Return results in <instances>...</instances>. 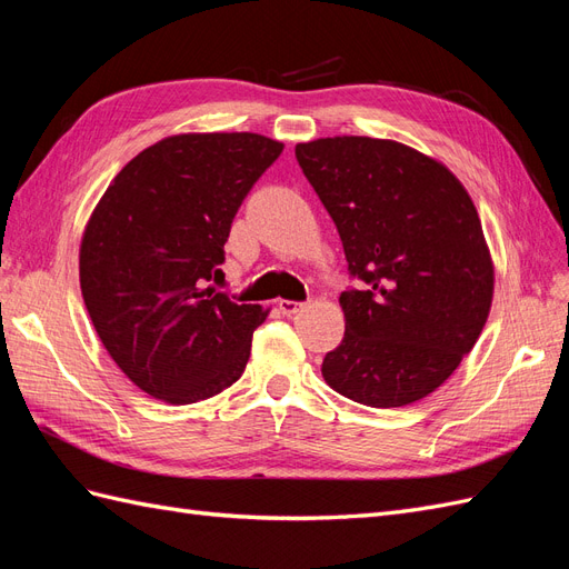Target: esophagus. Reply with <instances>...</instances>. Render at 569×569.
Segmentation results:
<instances>
[{
	"instance_id": "34e87169",
	"label": "esophagus",
	"mask_w": 569,
	"mask_h": 569,
	"mask_svg": "<svg viewBox=\"0 0 569 569\" xmlns=\"http://www.w3.org/2000/svg\"><path fill=\"white\" fill-rule=\"evenodd\" d=\"M278 308L280 311L284 313V316H297L301 308H303V303H299V301H287V299H280L278 301Z\"/></svg>"
}]
</instances>
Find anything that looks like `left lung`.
<instances>
[{
	"mask_svg": "<svg viewBox=\"0 0 569 569\" xmlns=\"http://www.w3.org/2000/svg\"><path fill=\"white\" fill-rule=\"evenodd\" d=\"M297 161L366 282L341 291L347 332L322 360L325 382L372 408L425 399L491 311L493 263L468 189L437 159L375 137L303 142Z\"/></svg>",
	"mask_w": 569,
	"mask_h": 569,
	"instance_id": "left-lung-1",
	"label": "left lung"
}]
</instances>
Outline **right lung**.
I'll return each mask as SVG.
<instances>
[{
	"instance_id": "obj_1",
	"label": "right lung",
	"mask_w": 569,
	"mask_h": 569,
	"mask_svg": "<svg viewBox=\"0 0 569 569\" xmlns=\"http://www.w3.org/2000/svg\"><path fill=\"white\" fill-rule=\"evenodd\" d=\"M284 149L256 132H187L120 170L80 242V289L94 330L128 380L187 406L242 377L268 318L220 278L232 218Z\"/></svg>"
}]
</instances>
